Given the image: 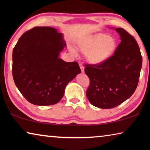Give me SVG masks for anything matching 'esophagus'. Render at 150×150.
I'll return each instance as SVG.
<instances>
[{"label": "esophagus", "mask_w": 150, "mask_h": 150, "mask_svg": "<svg viewBox=\"0 0 150 150\" xmlns=\"http://www.w3.org/2000/svg\"><path fill=\"white\" fill-rule=\"evenodd\" d=\"M79 66H80V69H81V72L84 73V71H85V67H84V66H83L82 64H80Z\"/></svg>", "instance_id": "esophagus-1"}]
</instances>
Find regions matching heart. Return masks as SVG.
Returning a JSON list of instances; mask_svg holds the SVG:
<instances>
[{
  "mask_svg": "<svg viewBox=\"0 0 150 150\" xmlns=\"http://www.w3.org/2000/svg\"><path fill=\"white\" fill-rule=\"evenodd\" d=\"M78 47L86 54V59L91 65H100L106 62L115 54L118 42L115 36L105 33L89 35L78 42ZM71 51L75 50L71 48Z\"/></svg>",
  "mask_w": 150,
  "mask_h": 150,
  "instance_id": "b5f03b06",
  "label": "heart"
}]
</instances>
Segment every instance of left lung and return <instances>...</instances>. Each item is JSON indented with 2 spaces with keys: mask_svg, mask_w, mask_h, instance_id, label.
<instances>
[{
  "mask_svg": "<svg viewBox=\"0 0 150 150\" xmlns=\"http://www.w3.org/2000/svg\"><path fill=\"white\" fill-rule=\"evenodd\" d=\"M121 42L112 57L100 65H85L91 84L86 93L96 107H116L133 95L139 81L142 57L134 38L121 28H116Z\"/></svg>",
  "mask_w": 150,
  "mask_h": 150,
  "instance_id": "1",
  "label": "left lung"
}]
</instances>
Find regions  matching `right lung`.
Here are the masks:
<instances>
[{
    "label": "right lung",
    "mask_w": 150,
    "mask_h": 150,
    "mask_svg": "<svg viewBox=\"0 0 150 150\" xmlns=\"http://www.w3.org/2000/svg\"><path fill=\"white\" fill-rule=\"evenodd\" d=\"M66 46L62 33L34 27L20 38L12 52V76L24 98L35 105L59 102L67 85L81 72L77 62L59 57Z\"/></svg>",
    "instance_id": "obj_1"
}]
</instances>
